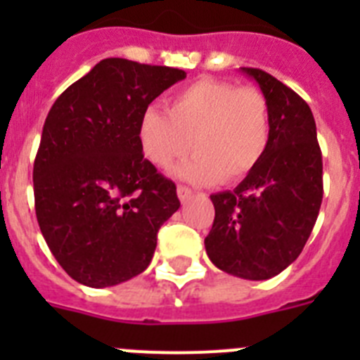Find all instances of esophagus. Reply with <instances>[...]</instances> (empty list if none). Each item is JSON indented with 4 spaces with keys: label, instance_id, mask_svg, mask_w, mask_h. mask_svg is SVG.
Masks as SVG:
<instances>
[{
    "label": "esophagus",
    "instance_id": "obj_1",
    "mask_svg": "<svg viewBox=\"0 0 360 360\" xmlns=\"http://www.w3.org/2000/svg\"><path fill=\"white\" fill-rule=\"evenodd\" d=\"M176 193H178V198H180V202H187V200L193 196V191L186 186H178Z\"/></svg>",
    "mask_w": 360,
    "mask_h": 360
}]
</instances>
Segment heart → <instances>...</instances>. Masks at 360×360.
I'll return each instance as SVG.
<instances>
[{
    "label": "heart",
    "instance_id": "b5f03b06",
    "mask_svg": "<svg viewBox=\"0 0 360 360\" xmlns=\"http://www.w3.org/2000/svg\"><path fill=\"white\" fill-rule=\"evenodd\" d=\"M136 139L158 169H171L193 148L196 153L178 169L180 176L195 184L240 182L269 148V101L256 86L200 79L169 98L167 115L148 108Z\"/></svg>",
    "mask_w": 360,
    "mask_h": 360
}]
</instances>
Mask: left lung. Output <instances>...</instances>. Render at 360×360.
<instances>
[{"mask_svg":"<svg viewBox=\"0 0 360 360\" xmlns=\"http://www.w3.org/2000/svg\"><path fill=\"white\" fill-rule=\"evenodd\" d=\"M270 110V141L256 169L234 191L211 195L214 221L207 256L236 278L263 281L297 259L323 202V157L311 110L259 68H241Z\"/></svg>","mask_w":360,"mask_h":360,"instance_id":"left-lung-1","label":"left lung"}]
</instances>
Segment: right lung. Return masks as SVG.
<instances>
[{"mask_svg":"<svg viewBox=\"0 0 360 360\" xmlns=\"http://www.w3.org/2000/svg\"><path fill=\"white\" fill-rule=\"evenodd\" d=\"M186 72L110 57L49 111L34 162L36 216L66 274L113 287L148 269L157 232L180 207L174 182L144 158L136 128Z\"/></svg>","mask_w":360,"mask_h":360,"instance_id":"right-lung-1","label":"right lung"}]
</instances>
